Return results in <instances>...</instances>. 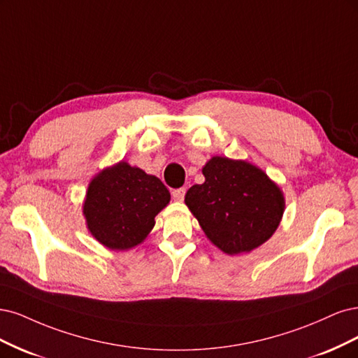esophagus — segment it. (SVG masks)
Segmentation results:
<instances>
[{
	"instance_id": "obj_1",
	"label": "esophagus",
	"mask_w": 358,
	"mask_h": 358,
	"mask_svg": "<svg viewBox=\"0 0 358 358\" xmlns=\"http://www.w3.org/2000/svg\"><path fill=\"white\" fill-rule=\"evenodd\" d=\"M184 194H186V187H180V189L172 190V198H174L176 201H182Z\"/></svg>"
}]
</instances>
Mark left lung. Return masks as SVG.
Masks as SVG:
<instances>
[{"instance_id": "left-lung-1", "label": "left lung", "mask_w": 358, "mask_h": 358, "mask_svg": "<svg viewBox=\"0 0 358 358\" xmlns=\"http://www.w3.org/2000/svg\"><path fill=\"white\" fill-rule=\"evenodd\" d=\"M202 174L205 182L192 186L184 201L214 245L232 256L272 236L284 213V196L262 169L215 156Z\"/></svg>"}]
</instances>
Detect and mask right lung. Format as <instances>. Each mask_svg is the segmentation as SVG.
I'll return each mask as SVG.
<instances>
[{"label":"right lung","mask_w":358,"mask_h":358,"mask_svg":"<svg viewBox=\"0 0 358 358\" xmlns=\"http://www.w3.org/2000/svg\"><path fill=\"white\" fill-rule=\"evenodd\" d=\"M171 199L165 184L140 168L120 162L89 184L83 213L90 234L111 250H129L144 241L155 217Z\"/></svg>","instance_id":"1"}]
</instances>
